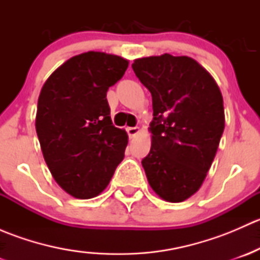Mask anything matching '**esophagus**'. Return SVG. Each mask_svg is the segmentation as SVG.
<instances>
[{
    "mask_svg": "<svg viewBox=\"0 0 260 260\" xmlns=\"http://www.w3.org/2000/svg\"><path fill=\"white\" fill-rule=\"evenodd\" d=\"M127 133L129 136V138H135L136 136L140 133V128L138 127H128L127 128Z\"/></svg>",
    "mask_w": 260,
    "mask_h": 260,
    "instance_id": "1",
    "label": "esophagus"
}]
</instances>
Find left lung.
Instances as JSON below:
<instances>
[{
    "mask_svg": "<svg viewBox=\"0 0 260 260\" xmlns=\"http://www.w3.org/2000/svg\"><path fill=\"white\" fill-rule=\"evenodd\" d=\"M132 68L153 107L152 145L142 159L147 180L165 201H185L203 185L224 132L221 91L192 57H141Z\"/></svg>",
    "mask_w": 260,
    "mask_h": 260,
    "instance_id": "left-lung-1",
    "label": "left lung"
}]
</instances>
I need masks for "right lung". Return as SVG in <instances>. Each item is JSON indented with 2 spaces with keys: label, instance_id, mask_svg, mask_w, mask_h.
<instances>
[{
  "label": "right lung",
  "instance_id": "1",
  "mask_svg": "<svg viewBox=\"0 0 260 260\" xmlns=\"http://www.w3.org/2000/svg\"><path fill=\"white\" fill-rule=\"evenodd\" d=\"M127 68L124 57L83 52L41 89L35 120L41 151L54 180L73 198L98 196L124 157L128 135L112 123L107 91Z\"/></svg>",
  "mask_w": 260,
  "mask_h": 260
}]
</instances>
